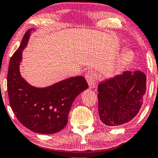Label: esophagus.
<instances>
[{
  "label": "esophagus",
  "mask_w": 158,
  "mask_h": 158,
  "mask_svg": "<svg viewBox=\"0 0 158 158\" xmlns=\"http://www.w3.org/2000/svg\"><path fill=\"white\" fill-rule=\"evenodd\" d=\"M85 78H86L87 83H88L89 87L90 88H94L96 87V80H95L94 72L91 71H87L85 73Z\"/></svg>",
  "instance_id": "esophagus-1"
}]
</instances>
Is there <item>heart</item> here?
I'll return each mask as SVG.
<instances>
[{"label": "heart", "instance_id": "b5f03b06", "mask_svg": "<svg viewBox=\"0 0 158 158\" xmlns=\"http://www.w3.org/2000/svg\"><path fill=\"white\" fill-rule=\"evenodd\" d=\"M134 60V54L131 51H126L121 54L116 62V66L118 68H123L128 66Z\"/></svg>", "mask_w": 158, "mask_h": 158}]
</instances>
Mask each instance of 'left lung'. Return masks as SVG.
Wrapping results in <instances>:
<instances>
[{
	"mask_svg": "<svg viewBox=\"0 0 158 158\" xmlns=\"http://www.w3.org/2000/svg\"><path fill=\"white\" fill-rule=\"evenodd\" d=\"M143 72L125 71L98 85V115L107 126L124 124L134 118L143 104L146 90Z\"/></svg>",
	"mask_w": 158,
	"mask_h": 158,
	"instance_id": "1",
	"label": "left lung"
}]
</instances>
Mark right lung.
I'll list each match as a JSON object with an SVG mask.
<instances>
[{
    "label": "right lung",
    "instance_id": "1",
    "mask_svg": "<svg viewBox=\"0 0 158 158\" xmlns=\"http://www.w3.org/2000/svg\"><path fill=\"white\" fill-rule=\"evenodd\" d=\"M35 28L25 34L20 47L9 62L7 90L9 103L18 121L37 133L54 134L68 123L74 99L88 88L82 76L68 78L45 87H34L21 77L20 64L23 49Z\"/></svg>",
    "mask_w": 158,
    "mask_h": 158
}]
</instances>
